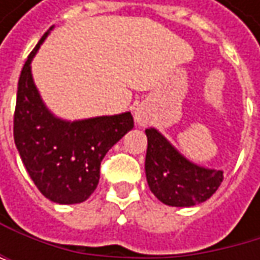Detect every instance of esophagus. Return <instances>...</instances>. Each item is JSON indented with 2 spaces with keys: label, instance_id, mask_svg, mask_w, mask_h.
Here are the masks:
<instances>
[{
  "label": "esophagus",
  "instance_id": "1",
  "mask_svg": "<svg viewBox=\"0 0 260 260\" xmlns=\"http://www.w3.org/2000/svg\"><path fill=\"white\" fill-rule=\"evenodd\" d=\"M134 117H135V122L140 125V126H146L149 122H150V111L146 105H138L134 111Z\"/></svg>",
  "mask_w": 260,
  "mask_h": 260
}]
</instances>
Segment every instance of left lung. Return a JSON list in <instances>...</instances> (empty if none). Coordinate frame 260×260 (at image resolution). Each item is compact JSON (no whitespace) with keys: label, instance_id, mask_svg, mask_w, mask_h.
I'll list each match as a JSON object with an SVG mask.
<instances>
[{"label":"left lung","instance_id":"1","mask_svg":"<svg viewBox=\"0 0 260 260\" xmlns=\"http://www.w3.org/2000/svg\"><path fill=\"white\" fill-rule=\"evenodd\" d=\"M146 179L158 200L169 206H194L206 202L221 185L223 172L188 161L155 128L146 129Z\"/></svg>","mask_w":260,"mask_h":260}]
</instances>
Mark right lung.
Masks as SVG:
<instances>
[{
    "instance_id": "right-lung-1",
    "label": "right lung",
    "mask_w": 260,
    "mask_h": 260,
    "mask_svg": "<svg viewBox=\"0 0 260 260\" xmlns=\"http://www.w3.org/2000/svg\"><path fill=\"white\" fill-rule=\"evenodd\" d=\"M48 34L49 31L42 36L22 68L13 137L39 191L54 203L74 205L93 194L99 183L104 156L134 128V119L129 111L75 122L54 116L43 104L31 75L32 57Z\"/></svg>"
}]
</instances>
